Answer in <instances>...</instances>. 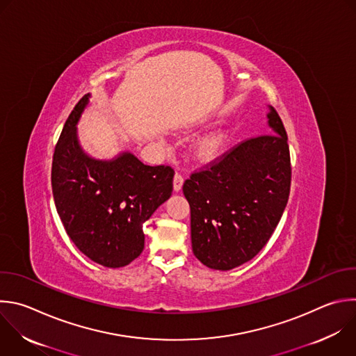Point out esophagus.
Returning <instances> with one entry per match:
<instances>
[{
  "mask_svg": "<svg viewBox=\"0 0 356 356\" xmlns=\"http://www.w3.org/2000/svg\"><path fill=\"white\" fill-rule=\"evenodd\" d=\"M183 181H184L183 175L181 173H176L175 177H173V188H175V191H180L181 190Z\"/></svg>",
  "mask_w": 356,
  "mask_h": 356,
  "instance_id": "obj_1",
  "label": "esophagus"
}]
</instances>
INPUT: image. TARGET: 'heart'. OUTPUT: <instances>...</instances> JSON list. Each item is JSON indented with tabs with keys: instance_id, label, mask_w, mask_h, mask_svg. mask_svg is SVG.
Instances as JSON below:
<instances>
[{
	"instance_id": "heart-1",
	"label": "heart",
	"mask_w": 356,
	"mask_h": 356,
	"mask_svg": "<svg viewBox=\"0 0 356 356\" xmlns=\"http://www.w3.org/2000/svg\"><path fill=\"white\" fill-rule=\"evenodd\" d=\"M225 134L220 131H213L209 133L208 136L202 137L197 144H195V155L200 159H212L215 158L220 149L225 145Z\"/></svg>"
}]
</instances>
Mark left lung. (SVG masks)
I'll list each match as a JSON object with an SVG mask.
<instances>
[{
  "instance_id": "1",
  "label": "left lung",
  "mask_w": 356,
  "mask_h": 356,
  "mask_svg": "<svg viewBox=\"0 0 356 356\" xmlns=\"http://www.w3.org/2000/svg\"><path fill=\"white\" fill-rule=\"evenodd\" d=\"M274 134L245 140L183 184L190 204L191 246L207 267H239L267 245L291 190L288 136L270 106Z\"/></svg>"
}]
</instances>
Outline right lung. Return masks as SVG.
<instances>
[{"label":"right lung","mask_w":356,"mask_h":356,"mask_svg":"<svg viewBox=\"0 0 356 356\" xmlns=\"http://www.w3.org/2000/svg\"><path fill=\"white\" fill-rule=\"evenodd\" d=\"M88 102L89 93L75 104L56 145L53 197L79 252L103 267L120 268L143 253V225L172 195L175 170L144 165L130 152L111 161L88 156L76 136Z\"/></svg>","instance_id":"obj_1"}]
</instances>
